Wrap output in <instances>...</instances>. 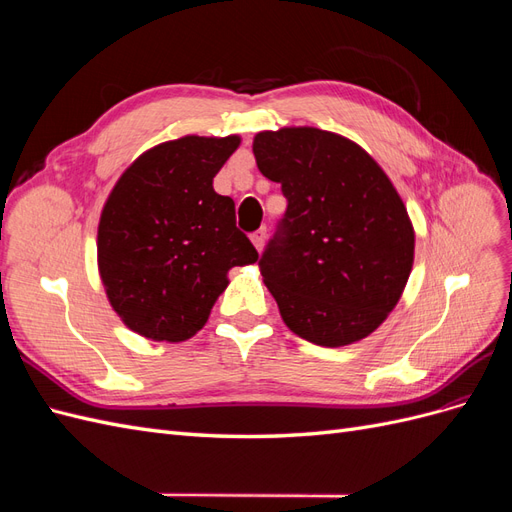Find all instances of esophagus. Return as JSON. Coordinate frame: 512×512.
Segmentation results:
<instances>
[{"label":"esophagus","instance_id":"obj_1","mask_svg":"<svg viewBox=\"0 0 512 512\" xmlns=\"http://www.w3.org/2000/svg\"><path fill=\"white\" fill-rule=\"evenodd\" d=\"M252 243L256 245V250L260 252L262 247H265V239H267V228H258L256 232H252Z\"/></svg>","mask_w":512,"mask_h":512}]
</instances>
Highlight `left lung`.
<instances>
[{
    "label": "left lung",
    "mask_w": 512,
    "mask_h": 512,
    "mask_svg": "<svg viewBox=\"0 0 512 512\" xmlns=\"http://www.w3.org/2000/svg\"><path fill=\"white\" fill-rule=\"evenodd\" d=\"M252 151L288 198L280 235L258 262L284 324L324 348L361 342L393 312L414 265L404 200L382 166L342 134L265 130Z\"/></svg>",
    "instance_id": "1"
}]
</instances>
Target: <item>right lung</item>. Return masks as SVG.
<instances>
[{"mask_svg":"<svg viewBox=\"0 0 512 512\" xmlns=\"http://www.w3.org/2000/svg\"><path fill=\"white\" fill-rule=\"evenodd\" d=\"M239 134H188L143 151L108 194L98 224V271L126 327L151 342L194 337L230 284L254 265L256 247L237 228L235 200L213 177Z\"/></svg>","mask_w":512,"mask_h":512,"instance_id":"add662e5","label":"right lung"}]
</instances>
